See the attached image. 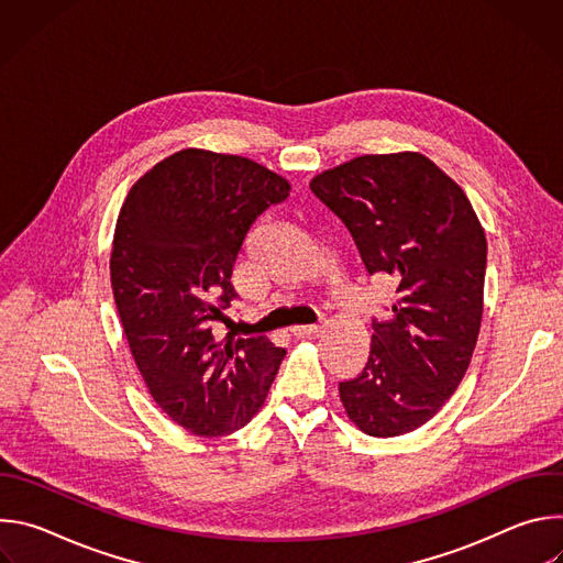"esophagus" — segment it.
Wrapping results in <instances>:
<instances>
[{"label":"esophagus","instance_id":"1","mask_svg":"<svg viewBox=\"0 0 563 563\" xmlns=\"http://www.w3.org/2000/svg\"><path fill=\"white\" fill-rule=\"evenodd\" d=\"M291 336L296 339H311V336H318L325 332V323H318V325H296L289 330Z\"/></svg>","mask_w":563,"mask_h":563}]
</instances>
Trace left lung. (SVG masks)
<instances>
[{"instance_id": "obj_1", "label": "left lung", "mask_w": 563, "mask_h": 563, "mask_svg": "<svg viewBox=\"0 0 563 563\" xmlns=\"http://www.w3.org/2000/svg\"><path fill=\"white\" fill-rule=\"evenodd\" d=\"M352 233L367 274L396 287L372 320L363 372L339 383L369 437L428 423L459 387L481 328L488 243L463 189L421 153L361 155L309 183Z\"/></svg>"}]
</instances>
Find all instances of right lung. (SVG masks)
Returning <instances> with one entry per match:
<instances>
[{"label": "right lung", "instance_id": "1", "mask_svg": "<svg viewBox=\"0 0 563 563\" xmlns=\"http://www.w3.org/2000/svg\"><path fill=\"white\" fill-rule=\"evenodd\" d=\"M289 189L250 157L185 148L120 209L111 287L122 328L153 400L191 434L250 423L278 374L283 347L211 330L238 296L231 274L252 224Z\"/></svg>", "mask_w": 563, "mask_h": 563}]
</instances>
